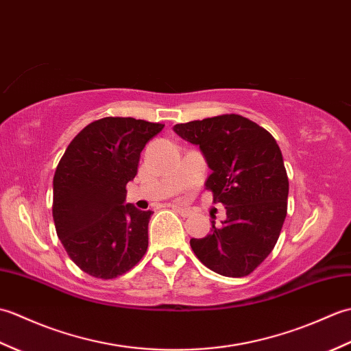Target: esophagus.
Listing matches in <instances>:
<instances>
[{
  "mask_svg": "<svg viewBox=\"0 0 351 351\" xmlns=\"http://www.w3.org/2000/svg\"><path fill=\"white\" fill-rule=\"evenodd\" d=\"M175 208H176V211L180 213L181 217H190V215H191V211L189 210V208H182V206H178V205Z\"/></svg>",
  "mask_w": 351,
  "mask_h": 351,
  "instance_id": "obj_1",
  "label": "esophagus"
}]
</instances>
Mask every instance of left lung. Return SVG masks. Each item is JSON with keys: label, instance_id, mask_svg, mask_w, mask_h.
I'll list each match as a JSON object with an SVG mask.
<instances>
[{"label": "left lung", "instance_id": "left-lung-1", "mask_svg": "<svg viewBox=\"0 0 351 351\" xmlns=\"http://www.w3.org/2000/svg\"><path fill=\"white\" fill-rule=\"evenodd\" d=\"M175 132L197 145L213 173L205 182L226 220L191 238L197 259L228 278L250 274L274 249L288 206V176L274 137L240 114L178 123Z\"/></svg>", "mask_w": 351, "mask_h": 351}]
</instances>
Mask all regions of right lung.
I'll return each mask as SVG.
<instances>
[{"instance_id":"add662e5","label":"right lung","mask_w":351,"mask_h":351,"mask_svg":"<svg viewBox=\"0 0 351 351\" xmlns=\"http://www.w3.org/2000/svg\"><path fill=\"white\" fill-rule=\"evenodd\" d=\"M164 128L134 117L88 123L56 169L52 217L69 258L96 279H114L147 250L152 211L125 204L126 184L137 175L140 152Z\"/></svg>"}]
</instances>
